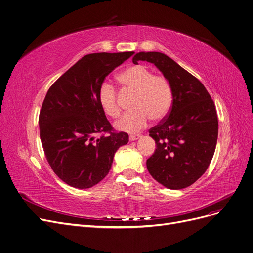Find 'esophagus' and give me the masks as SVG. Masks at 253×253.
<instances>
[{
  "label": "esophagus",
  "instance_id": "obj_1",
  "mask_svg": "<svg viewBox=\"0 0 253 253\" xmlns=\"http://www.w3.org/2000/svg\"><path fill=\"white\" fill-rule=\"evenodd\" d=\"M140 137H141V136L138 135V134H137V135H130V136H129V140H130V141H135V140L139 139Z\"/></svg>",
  "mask_w": 253,
  "mask_h": 253
}]
</instances>
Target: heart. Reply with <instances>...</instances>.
<instances>
[{
	"instance_id": "b5f03b06",
	"label": "heart",
	"mask_w": 253,
	"mask_h": 253,
	"mask_svg": "<svg viewBox=\"0 0 253 253\" xmlns=\"http://www.w3.org/2000/svg\"><path fill=\"white\" fill-rule=\"evenodd\" d=\"M118 81L125 90L134 93L132 108L115 123L116 128L135 133L144 128L149 118L154 121L163 119L172 104V88L168 79L154 75L147 66L138 64L124 70ZM98 102L104 112L111 118L120 115L116 88L104 82L98 89Z\"/></svg>"
}]
</instances>
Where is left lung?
<instances>
[{"mask_svg": "<svg viewBox=\"0 0 253 253\" xmlns=\"http://www.w3.org/2000/svg\"><path fill=\"white\" fill-rule=\"evenodd\" d=\"M154 63L172 88V105L148 132L156 151L146 161L150 175L172 190L184 189L203 175L213 159L218 138L217 111L208 90L193 75L165 54L141 52L133 62Z\"/></svg>", "mask_w": 253, "mask_h": 253, "instance_id": "1", "label": "left lung"}]
</instances>
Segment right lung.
Masks as SVG:
<instances>
[{"mask_svg":"<svg viewBox=\"0 0 253 253\" xmlns=\"http://www.w3.org/2000/svg\"><path fill=\"white\" fill-rule=\"evenodd\" d=\"M134 52L84 56L49 87L39 113L40 140L55 174L70 187L91 188L105 178L116 150L128 142L98 102L106 77Z\"/></svg>","mask_w":253,"mask_h":253,"instance_id":"right-lung-1","label":"right lung"}]
</instances>
